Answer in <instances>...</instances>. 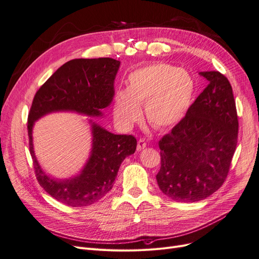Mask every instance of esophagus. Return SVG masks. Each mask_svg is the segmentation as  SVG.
<instances>
[{
	"instance_id": "obj_1",
	"label": "esophagus",
	"mask_w": 259,
	"mask_h": 259,
	"mask_svg": "<svg viewBox=\"0 0 259 259\" xmlns=\"http://www.w3.org/2000/svg\"><path fill=\"white\" fill-rule=\"evenodd\" d=\"M146 141L145 140H143V139H141V140H139V142H138V147H137V149H138V151H141V150H143L144 148H146Z\"/></svg>"
}]
</instances>
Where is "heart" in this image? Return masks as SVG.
<instances>
[{
    "instance_id": "1",
    "label": "heart",
    "mask_w": 259,
    "mask_h": 259,
    "mask_svg": "<svg viewBox=\"0 0 259 259\" xmlns=\"http://www.w3.org/2000/svg\"><path fill=\"white\" fill-rule=\"evenodd\" d=\"M195 81L188 72L165 63L137 69L127 78V89H117L113 115L119 126L130 128L142 115L145 104L148 121L155 128H169L181 121L192 104Z\"/></svg>"
}]
</instances>
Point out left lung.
Returning <instances> with one entry per match:
<instances>
[{"instance_id": "1", "label": "left lung", "mask_w": 259, "mask_h": 259, "mask_svg": "<svg viewBox=\"0 0 259 259\" xmlns=\"http://www.w3.org/2000/svg\"><path fill=\"white\" fill-rule=\"evenodd\" d=\"M208 80L185 117L159 142L161 168L156 182L178 202L209 197L226 180L237 145L238 118L228 78L200 72Z\"/></svg>"}]
</instances>
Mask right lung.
Here are the masks:
<instances>
[{
  "mask_svg": "<svg viewBox=\"0 0 259 259\" xmlns=\"http://www.w3.org/2000/svg\"><path fill=\"white\" fill-rule=\"evenodd\" d=\"M120 62L112 58L73 59L64 63L38 90L28 114L29 151L39 184L54 199L72 207L96 203L113 187L121 162L137 149V139L114 134L91 118L92 148L81 171L69 179H56L44 171L35 154V121L54 112H75L103 116L114 97V80Z\"/></svg>",
  "mask_w": 259,
  "mask_h": 259,
  "instance_id": "obj_1",
  "label": "right lung"
}]
</instances>
